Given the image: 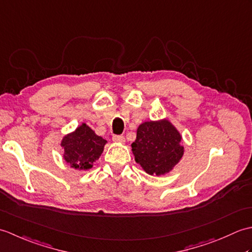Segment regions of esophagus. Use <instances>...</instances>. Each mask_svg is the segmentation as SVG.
Masks as SVG:
<instances>
[{"label": "esophagus", "instance_id": "1", "mask_svg": "<svg viewBox=\"0 0 252 252\" xmlns=\"http://www.w3.org/2000/svg\"><path fill=\"white\" fill-rule=\"evenodd\" d=\"M112 141L116 142V143H120V144H123L126 142L125 137H123L122 135H114V136H112Z\"/></svg>", "mask_w": 252, "mask_h": 252}]
</instances>
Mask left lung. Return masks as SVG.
<instances>
[{"mask_svg": "<svg viewBox=\"0 0 252 252\" xmlns=\"http://www.w3.org/2000/svg\"><path fill=\"white\" fill-rule=\"evenodd\" d=\"M181 133L170 120L143 122L132 143V153L138 163L151 175H164L172 171L184 155Z\"/></svg>", "mask_w": 252, "mask_h": 252, "instance_id": "left-lung-1", "label": "left lung"}]
</instances>
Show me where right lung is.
<instances>
[{
	"instance_id": "obj_1",
	"label": "right lung",
	"mask_w": 252,
	"mask_h": 252,
	"mask_svg": "<svg viewBox=\"0 0 252 252\" xmlns=\"http://www.w3.org/2000/svg\"><path fill=\"white\" fill-rule=\"evenodd\" d=\"M107 141L96 134L83 122L76 130L63 137L61 146L63 149V158L78 171H88L98 160L104 152Z\"/></svg>"
}]
</instances>
